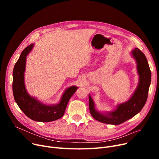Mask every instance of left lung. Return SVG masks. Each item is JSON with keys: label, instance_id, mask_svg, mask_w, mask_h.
<instances>
[{"label": "left lung", "instance_id": "left-lung-1", "mask_svg": "<svg viewBox=\"0 0 159 159\" xmlns=\"http://www.w3.org/2000/svg\"><path fill=\"white\" fill-rule=\"evenodd\" d=\"M131 53L137 64L139 82L135 93L128 101L118 105L115 111L105 115L95 110L93 99L90 95L89 96L90 113L95 119L99 122L113 125L120 124L139 113L146 104L151 83V71L146 56L139 48H137L133 50Z\"/></svg>", "mask_w": 159, "mask_h": 159}]
</instances>
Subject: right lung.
<instances>
[{
    "instance_id": "obj_1",
    "label": "right lung",
    "mask_w": 159,
    "mask_h": 159,
    "mask_svg": "<svg viewBox=\"0 0 159 159\" xmlns=\"http://www.w3.org/2000/svg\"><path fill=\"white\" fill-rule=\"evenodd\" d=\"M33 44H30L22 52L19 60L15 63L13 71V93L15 101L28 117L37 122H51L61 118L69 100L77 89L71 86L67 89L60 102L56 105H46L31 97L27 93L24 86V75L26 68V57Z\"/></svg>"
}]
</instances>
